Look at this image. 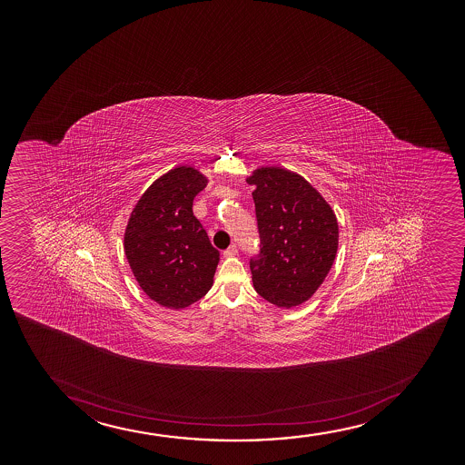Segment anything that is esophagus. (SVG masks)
I'll list each match as a JSON object with an SVG mask.
<instances>
[{
  "label": "esophagus",
  "mask_w": 465,
  "mask_h": 465,
  "mask_svg": "<svg viewBox=\"0 0 465 465\" xmlns=\"http://www.w3.org/2000/svg\"><path fill=\"white\" fill-rule=\"evenodd\" d=\"M223 254L226 257L237 256L239 254V248H237V245H231L230 248L224 250Z\"/></svg>",
  "instance_id": "34e87169"
}]
</instances>
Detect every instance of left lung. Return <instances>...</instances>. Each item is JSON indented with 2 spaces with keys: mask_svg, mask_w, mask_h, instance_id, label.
Returning <instances> with one entry per match:
<instances>
[{
  "mask_svg": "<svg viewBox=\"0 0 465 465\" xmlns=\"http://www.w3.org/2000/svg\"><path fill=\"white\" fill-rule=\"evenodd\" d=\"M254 184L261 250L250 259L257 293L278 307L312 298L331 272L338 250V222L321 193L302 176L261 167Z\"/></svg>",
  "mask_w": 465,
  "mask_h": 465,
  "instance_id": "1",
  "label": "left lung"
}]
</instances>
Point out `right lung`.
<instances>
[{
    "label": "right lung",
    "mask_w": 465,
    "mask_h": 465,
    "mask_svg": "<svg viewBox=\"0 0 465 465\" xmlns=\"http://www.w3.org/2000/svg\"><path fill=\"white\" fill-rule=\"evenodd\" d=\"M208 180L193 167H175L139 198L124 250L139 287L169 309H184L213 287L220 252L193 215V198Z\"/></svg>",
    "instance_id": "1"
}]
</instances>
